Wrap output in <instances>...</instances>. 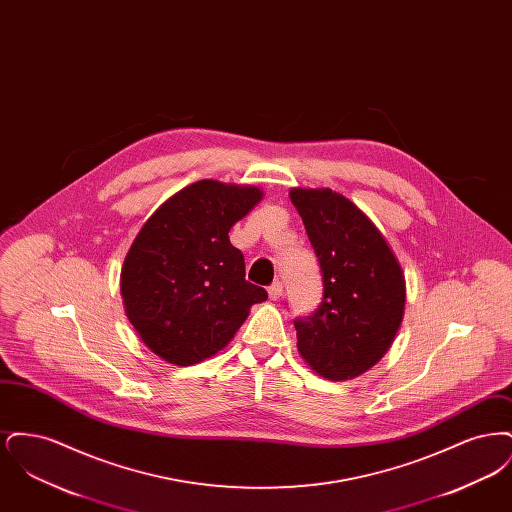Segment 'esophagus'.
Instances as JSON below:
<instances>
[{
    "instance_id": "34e87169",
    "label": "esophagus",
    "mask_w": 512,
    "mask_h": 512,
    "mask_svg": "<svg viewBox=\"0 0 512 512\" xmlns=\"http://www.w3.org/2000/svg\"><path fill=\"white\" fill-rule=\"evenodd\" d=\"M282 293H284V286H282L280 280H276V282H272V284L268 286V297H270L272 301H278V299L282 297Z\"/></svg>"
}]
</instances>
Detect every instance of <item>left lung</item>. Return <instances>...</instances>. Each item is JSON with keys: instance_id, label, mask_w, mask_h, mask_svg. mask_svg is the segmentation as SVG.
<instances>
[{"instance_id": "left-lung-1", "label": "left lung", "mask_w": 512, "mask_h": 512, "mask_svg": "<svg viewBox=\"0 0 512 512\" xmlns=\"http://www.w3.org/2000/svg\"><path fill=\"white\" fill-rule=\"evenodd\" d=\"M322 274V301L293 320L301 357L320 376L341 382L376 365L390 349L405 309V278L390 245L347 197L290 192Z\"/></svg>"}]
</instances>
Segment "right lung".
<instances>
[{
	"instance_id": "add662e5",
	"label": "right lung",
	"mask_w": 512,
	"mask_h": 512,
	"mask_svg": "<svg viewBox=\"0 0 512 512\" xmlns=\"http://www.w3.org/2000/svg\"><path fill=\"white\" fill-rule=\"evenodd\" d=\"M261 197L255 186L199 180L167 199L136 236L122 267L124 309L161 359L190 366L219 353L249 307L267 299L245 280L244 253L228 238Z\"/></svg>"
}]
</instances>
